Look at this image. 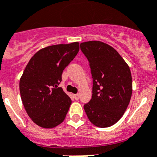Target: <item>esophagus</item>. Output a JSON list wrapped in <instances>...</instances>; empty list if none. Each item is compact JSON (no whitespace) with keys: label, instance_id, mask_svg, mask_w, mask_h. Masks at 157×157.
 <instances>
[{"label":"esophagus","instance_id":"1","mask_svg":"<svg viewBox=\"0 0 157 157\" xmlns=\"http://www.w3.org/2000/svg\"><path fill=\"white\" fill-rule=\"evenodd\" d=\"M74 98H75V99H79V94H74Z\"/></svg>","mask_w":157,"mask_h":157}]
</instances>
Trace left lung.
<instances>
[{
  "label": "left lung",
  "mask_w": 157,
  "mask_h": 157,
  "mask_svg": "<svg viewBox=\"0 0 157 157\" xmlns=\"http://www.w3.org/2000/svg\"><path fill=\"white\" fill-rule=\"evenodd\" d=\"M92 77V97L83 107L90 122L99 128L112 126L126 111L132 93L130 68L113 47L102 41L80 44Z\"/></svg>",
  "instance_id": "obj_1"
}]
</instances>
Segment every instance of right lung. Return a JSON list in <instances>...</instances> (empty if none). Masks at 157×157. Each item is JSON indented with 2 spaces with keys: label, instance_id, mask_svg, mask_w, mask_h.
Masks as SVG:
<instances>
[{
  "label": "right lung",
  "instance_id": "obj_1",
  "mask_svg": "<svg viewBox=\"0 0 157 157\" xmlns=\"http://www.w3.org/2000/svg\"><path fill=\"white\" fill-rule=\"evenodd\" d=\"M78 50V42L48 46L27 64L19 84L21 98L28 116L38 126L54 128L66 118L71 99L58 85Z\"/></svg>",
  "mask_w": 157,
  "mask_h": 157
}]
</instances>
